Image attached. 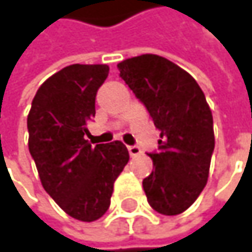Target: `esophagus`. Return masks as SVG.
I'll use <instances>...</instances> for the list:
<instances>
[{
  "label": "esophagus",
  "instance_id": "1",
  "mask_svg": "<svg viewBox=\"0 0 252 252\" xmlns=\"http://www.w3.org/2000/svg\"><path fill=\"white\" fill-rule=\"evenodd\" d=\"M128 152H129L131 158H137V156L141 155V149L138 146H128Z\"/></svg>",
  "mask_w": 252,
  "mask_h": 252
}]
</instances>
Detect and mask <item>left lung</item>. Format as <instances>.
<instances>
[{
  "instance_id": "left-lung-1",
  "label": "left lung",
  "mask_w": 252,
  "mask_h": 252,
  "mask_svg": "<svg viewBox=\"0 0 252 252\" xmlns=\"http://www.w3.org/2000/svg\"><path fill=\"white\" fill-rule=\"evenodd\" d=\"M120 77L160 129L152 174L143 179L158 213L185 212L207 184L215 150L213 117L197 81L169 60L146 54L118 64Z\"/></svg>"
}]
</instances>
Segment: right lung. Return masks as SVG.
I'll use <instances>...</instances> for the list:
<instances>
[{
	"instance_id": "right-lung-1",
	"label": "right lung",
	"mask_w": 252,
	"mask_h": 252,
	"mask_svg": "<svg viewBox=\"0 0 252 252\" xmlns=\"http://www.w3.org/2000/svg\"><path fill=\"white\" fill-rule=\"evenodd\" d=\"M109 74L103 64H73L49 77L36 92L27 117L29 152L40 182L71 218L93 222L111 204L114 182L128 163L121 141L84 140L99 87Z\"/></svg>"
}]
</instances>
